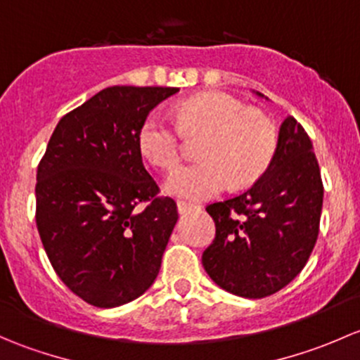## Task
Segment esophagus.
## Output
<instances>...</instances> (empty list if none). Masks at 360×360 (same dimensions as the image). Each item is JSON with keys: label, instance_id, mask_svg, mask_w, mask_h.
Segmentation results:
<instances>
[{"label": "esophagus", "instance_id": "1", "mask_svg": "<svg viewBox=\"0 0 360 360\" xmlns=\"http://www.w3.org/2000/svg\"><path fill=\"white\" fill-rule=\"evenodd\" d=\"M195 209H197V205H193V203H188L184 200L177 202V210H179V214H188Z\"/></svg>", "mask_w": 360, "mask_h": 360}]
</instances>
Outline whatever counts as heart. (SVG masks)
Here are the masks:
<instances>
[{
    "label": "heart",
    "instance_id": "obj_1",
    "mask_svg": "<svg viewBox=\"0 0 360 360\" xmlns=\"http://www.w3.org/2000/svg\"><path fill=\"white\" fill-rule=\"evenodd\" d=\"M183 130H202L198 157L167 176L165 190L186 200H205L228 184H252L277 150V129L264 112L248 110L238 97L200 92L177 106ZM139 146L153 165L169 170L181 158V130L162 111H151L139 129Z\"/></svg>",
    "mask_w": 360,
    "mask_h": 360
}]
</instances>
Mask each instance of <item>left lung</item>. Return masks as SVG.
<instances>
[{
	"label": "left lung",
	"instance_id": "1",
	"mask_svg": "<svg viewBox=\"0 0 360 360\" xmlns=\"http://www.w3.org/2000/svg\"><path fill=\"white\" fill-rule=\"evenodd\" d=\"M322 198L314 144L301 123L288 116L263 176L244 193L207 205L216 224V237L202 254L209 277L250 300L281 291L314 250Z\"/></svg>",
	"mask_w": 360,
	"mask_h": 360
}]
</instances>
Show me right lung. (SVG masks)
I'll return each instance as SVG.
<instances>
[{"label": "right lung", "instance_id": "1", "mask_svg": "<svg viewBox=\"0 0 360 360\" xmlns=\"http://www.w3.org/2000/svg\"><path fill=\"white\" fill-rule=\"evenodd\" d=\"M174 86H108L60 118L36 174V226L60 281L99 308L151 288L177 223L139 129Z\"/></svg>", "mask_w": 360, "mask_h": 360}]
</instances>
